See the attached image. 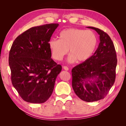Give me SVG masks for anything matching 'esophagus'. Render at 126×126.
I'll list each match as a JSON object with an SVG mask.
<instances>
[{
    "instance_id": "34e87169",
    "label": "esophagus",
    "mask_w": 126,
    "mask_h": 126,
    "mask_svg": "<svg viewBox=\"0 0 126 126\" xmlns=\"http://www.w3.org/2000/svg\"><path fill=\"white\" fill-rule=\"evenodd\" d=\"M63 68L64 70H66V71L69 70V68H68V67H67V66H65L63 67Z\"/></svg>"
}]
</instances>
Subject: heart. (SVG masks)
<instances>
[{
	"instance_id": "heart-1",
	"label": "heart",
	"mask_w": 126,
	"mask_h": 126,
	"mask_svg": "<svg viewBox=\"0 0 126 126\" xmlns=\"http://www.w3.org/2000/svg\"><path fill=\"white\" fill-rule=\"evenodd\" d=\"M59 39H52L49 41V47L52 58L62 60L67 54L68 49L70 54L68 58L70 63L77 60L83 62L88 60L96 50L98 38L94 32L78 28H68L59 33Z\"/></svg>"
}]
</instances>
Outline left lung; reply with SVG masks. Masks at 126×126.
I'll list each match as a JSON object with an SVG mask.
<instances>
[{"label":"left lung","instance_id":"1","mask_svg":"<svg viewBox=\"0 0 126 126\" xmlns=\"http://www.w3.org/2000/svg\"><path fill=\"white\" fill-rule=\"evenodd\" d=\"M99 35L100 43L96 51L87 61L72 68V86L81 100L93 102L104 99L116 79V52L107 33L93 27Z\"/></svg>","mask_w":126,"mask_h":126}]
</instances>
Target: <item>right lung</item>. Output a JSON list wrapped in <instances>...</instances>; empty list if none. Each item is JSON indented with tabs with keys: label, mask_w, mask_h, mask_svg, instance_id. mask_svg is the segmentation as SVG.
<instances>
[{
	"label": "right lung",
	"mask_w": 126,
	"mask_h": 126,
	"mask_svg": "<svg viewBox=\"0 0 126 126\" xmlns=\"http://www.w3.org/2000/svg\"><path fill=\"white\" fill-rule=\"evenodd\" d=\"M58 24L33 27L18 36L9 55L12 84L28 102L41 104L51 96L62 69L51 58L48 43Z\"/></svg>",
	"instance_id": "obj_1"
}]
</instances>
